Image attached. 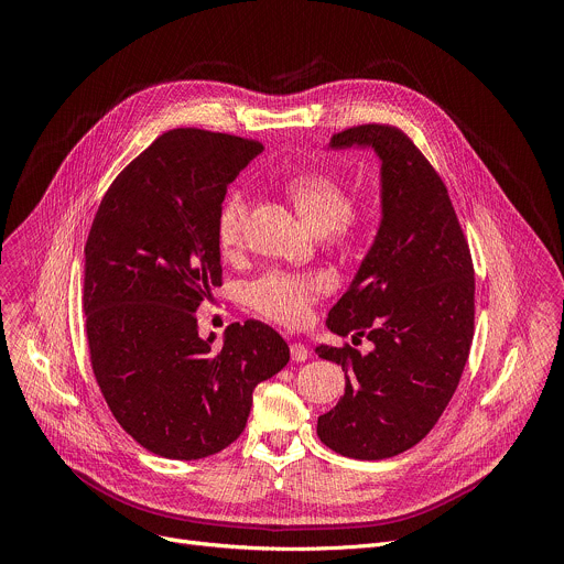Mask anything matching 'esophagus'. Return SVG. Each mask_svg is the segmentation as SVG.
<instances>
[{"instance_id": "1", "label": "esophagus", "mask_w": 564, "mask_h": 564, "mask_svg": "<svg viewBox=\"0 0 564 564\" xmlns=\"http://www.w3.org/2000/svg\"><path fill=\"white\" fill-rule=\"evenodd\" d=\"M290 357H292V361H305L307 357H310V350H307V346H303V344H292L290 346Z\"/></svg>"}]
</instances>
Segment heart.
<instances>
[{
    "mask_svg": "<svg viewBox=\"0 0 564 564\" xmlns=\"http://www.w3.org/2000/svg\"><path fill=\"white\" fill-rule=\"evenodd\" d=\"M285 194L299 216L316 231L350 234L364 220V212L350 203L346 183L330 172H303L288 181ZM248 223V198L229 192L216 214V240L223 252L243 246ZM330 288L324 274H292L272 270L248 285V303L281 326H299L307 318L314 301Z\"/></svg>",
    "mask_w": 564,
    "mask_h": 564,
    "instance_id": "heart-1",
    "label": "heart"
}]
</instances>
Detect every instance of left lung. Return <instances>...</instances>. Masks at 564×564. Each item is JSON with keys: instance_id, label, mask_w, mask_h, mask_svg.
Returning a JSON list of instances; mask_svg holds the SVG:
<instances>
[{"instance_id": "1", "label": "left lung", "mask_w": 564, "mask_h": 564, "mask_svg": "<svg viewBox=\"0 0 564 564\" xmlns=\"http://www.w3.org/2000/svg\"><path fill=\"white\" fill-rule=\"evenodd\" d=\"M348 147L381 160V223L326 324L375 348H316L346 370L316 435L339 455L386 459L422 442L448 406L473 341L475 276L448 189L415 142L390 124H359L330 140Z\"/></svg>"}]
</instances>
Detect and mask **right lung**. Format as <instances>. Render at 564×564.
<instances>
[{
    "mask_svg": "<svg viewBox=\"0 0 564 564\" xmlns=\"http://www.w3.org/2000/svg\"><path fill=\"white\" fill-rule=\"evenodd\" d=\"M257 140L203 129L155 138L118 174L85 246L87 339L118 424L147 451L200 459L243 433L254 388L290 361L261 321L231 324L220 348L196 310L223 283L216 214Z\"/></svg>",
    "mask_w": 564,
    "mask_h": 564,
    "instance_id": "right-lung-1",
    "label": "right lung"
}]
</instances>
